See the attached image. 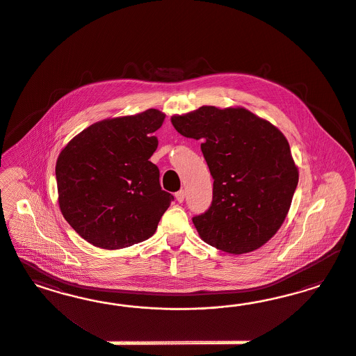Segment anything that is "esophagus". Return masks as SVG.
I'll list each match as a JSON object with an SVG mask.
<instances>
[{"label":"esophagus","mask_w":356,"mask_h":356,"mask_svg":"<svg viewBox=\"0 0 356 356\" xmlns=\"http://www.w3.org/2000/svg\"><path fill=\"white\" fill-rule=\"evenodd\" d=\"M175 197H176L177 202H183L184 198H185V192L181 189V191H179V192L175 193Z\"/></svg>","instance_id":"1"}]
</instances>
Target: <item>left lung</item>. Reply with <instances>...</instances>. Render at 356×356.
Segmentation results:
<instances>
[{"mask_svg": "<svg viewBox=\"0 0 356 356\" xmlns=\"http://www.w3.org/2000/svg\"><path fill=\"white\" fill-rule=\"evenodd\" d=\"M171 122L184 137L202 142L214 179L211 206L193 218L200 237L231 254L261 248L284 222L299 181L289 140L243 107L204 106Z\"/></svg>", "mask_w": 356, "mask_h": 356, "instance_id": "8db88e82", "label": "left lung"}]
</instances>
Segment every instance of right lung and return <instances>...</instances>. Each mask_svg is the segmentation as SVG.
Here are the masks:
<instances>
[{
  "mask_svg": "<svg viewBox=\"0 0 356 356\" xmlns=\"http://www.w3.org/2000/svg\"><path fill=\"white\" fill-rule=\"evenodd\" d=\"M165 115L103 120L82 130L56 163L58 205L76 234L97 248H127L152 236L173 195L149 159Z\"/></svg>",
  "mask_w": 356,
  "mask_h": 356,
  "instance_id": "1",
  "label": "right lung"
}]
</instances>
